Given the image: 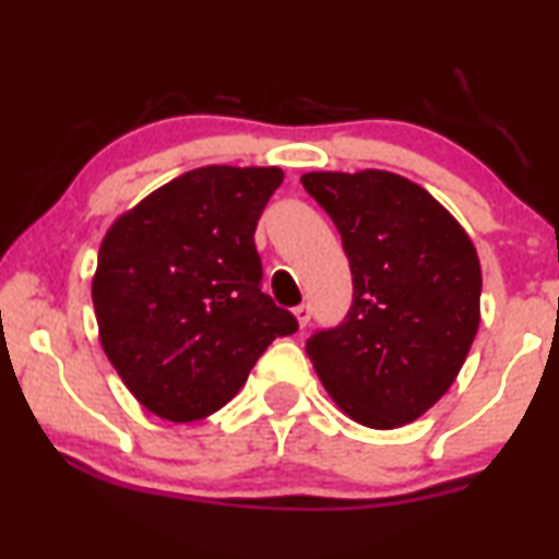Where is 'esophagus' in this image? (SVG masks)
Wrapping results in <instances>:
<instances>
[{
	"instance_id": "esophagus-1",
	"label": "esophagus",
	"mask_w": 559,
	"mask_h": 559,
	"mask_svg": "<svg viewBox=\"0 0 559 559\" xmlns=\"http://www.w3.org/2000/svg\"><path fill=\"white\" fill-rule=\"evenodd\" d=\"M294 318H297L299 328H307L309 318H312V309H309V305H299L297 309H294Z\"/></svg>"
}]
</instances>
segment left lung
Masks as SVG:
<instances>
[{"label": "left lung", "mask_w": 559, "mask_h": 559, "mask_svg": "<svg viewBox=\"0 0 559 559\" xmlns=\"http://www.w3.org/2000/svg\"><path fill=\"white\" fill-rule=\"evenodd\" d=\"M354 275L344 325L307 341L322 388L356 425L395 429L459 378L481 320L472 237L425 187L393 171H309Z\"/></svg>", "instance_id": "8db88e82"}]
</instances>
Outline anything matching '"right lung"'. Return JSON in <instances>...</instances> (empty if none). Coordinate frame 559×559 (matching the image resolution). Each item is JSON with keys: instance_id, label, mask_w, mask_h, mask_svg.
I'll list each match as a JSON object with an SVG mask.
<instances>
[{"instance_id": "add662e5", "label": "right lung", "mask_w": 559, "mask_h": 559, "mask_svg": "<svg viewBox=\"0 0 559 559\" xmlns=\"http://www.w3.org/2000/svg\"><path fill=\"white\" fill-rule=\"evenodd\" d=\"M278 166H203L109 226L93 273L98 338L151 414L205 419L239 393L292 312L260 292L254 228Z\"/></svg>"}]
</instances>
